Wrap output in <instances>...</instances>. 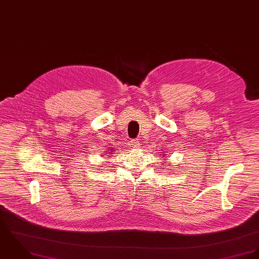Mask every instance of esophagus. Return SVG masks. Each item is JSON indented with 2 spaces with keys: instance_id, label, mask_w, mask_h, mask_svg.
Listing matches in <instances>:
<instances>
[{
  "instance_id": "1",
  "label": "esophagus",
  "mask_w": 259,
  "mask_h": 259,
  "mask_svg": "<svg viewBox=\"0 0 259 259\" xmlns=\"http://www.w3.org/2000/svg\"><path fill=\"white\" fill-rule=\"evenodd\" d=\"M131 145H132L133 148H139L140 147V142H139L138 139H133L131 141Z\"/></svg>"
}]
</instances>
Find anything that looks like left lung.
<instances>
[{"label": "left lung", "instance_id": "left-lung-1", "mask_svg": "<svg viewBox=\"0 0 259 259\" xmlns=\"http://www.w3.org/2000/svg\"><path fill=\"white\" fill-rule=\"evenodd\" d=\"M162 156H163V155H162Z\"/></svg>", "mask_w": 259, "mask_h": 259}]
</instances>
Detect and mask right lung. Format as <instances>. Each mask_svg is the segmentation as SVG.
Returning a JSON list of instances; mask_svg holds the SVG:
<instances>
[{
  "label": "right lung",
  "instance_id": "right-lung-1",
  "mask_svg": "<svg viewBox=\"0 0 259 259\" xmlns=\"http://www.w3.org/2000/svg\"><path fill=\"white\" fill-rule=\"evenodd\" d=\"M110 154H111V153H110Z\"/></svg>",
  "mask_w": 259,
  "mask_h": 259
}]
</instances>
